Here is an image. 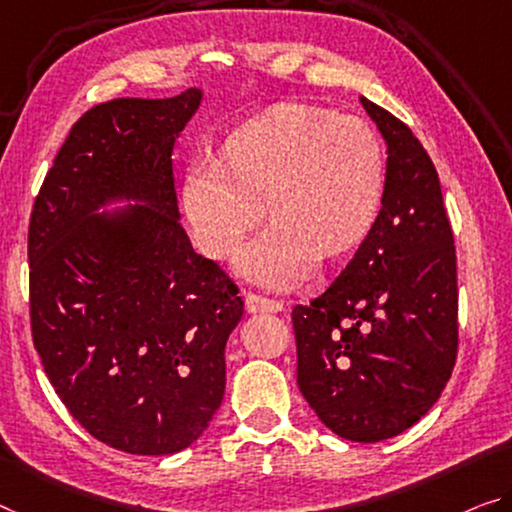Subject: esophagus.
Here are the masks:
<instances>
[{
    "mask_svg": "<svg viewBox=\"0 0 512 512\" xmlns=\"http://www.w3.org/2000/svg\"><path fill=\"white\" fill-rule=\"evenodd\" d=\"M245 306L249 313H279V311H283L281 300H272V297H265L258 293H247Z\"/></svg>",
    "mask_w": 512,
    "mask_h": 512,
    "instance_id": "34e87169",
    "label": "esophagus"
}]
</instances>
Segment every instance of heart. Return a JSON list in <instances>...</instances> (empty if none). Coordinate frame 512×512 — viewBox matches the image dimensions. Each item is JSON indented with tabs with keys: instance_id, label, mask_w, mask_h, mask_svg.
Wrapping results in <instances>:
<instances>
[{
	"instance_id": "heart-1",
	"label": "heart",
	"mask_w": 512,
	"mask_h": 512,
	"mask_svg": "<svg viewBox=\"0 0 512 512\" xmlns=\"http://www.w3.org/2000/svg\"><path fill=\"white\" fill-rule=\"evenodd\" d=\"M384 199L382 141L359 116L274 105L238 125L215 164H194L183 208L199 247L224 258L265 215L274 226L242 251L238 267L272 288L302 281L318 258L364 245Z\"/></svg>"
}]
</instances>
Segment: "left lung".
<instances>
[{
    "label": "left lung",
    "instance_id": "8db88e82",
    "mask_svg": "<svg viewBox=\"0 0 512 512\" xmlns=\"http://www.w3.org/2000/svg\"><path fill=\"white\" fill-rule=\"evenodd\" d=\"M387 141L380 217L332 286L293 309L297 387L350 442H382L437 403L458 357V270L437 169L407 125L361 98Z\"/></svg>",
    "mask_w": 512,
    "mask_h": 512
}]
</instances>
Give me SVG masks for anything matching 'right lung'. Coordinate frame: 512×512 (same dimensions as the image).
Instances as JSON below:
<instances>
[{
  "label": "right lung",
  "mask_w": 512,
  "mask_h": 512,
  "mask_svg": "<svg viewBox=\"0 0 512 512\" xmlns=\"http://www.w3.org/2000/svg\"><path fill=\"white\" fill-rule=\"evenodd\" d=\"M201 91L116 98L70 128L29 217V320L50 384L98 442L183 451L224 398L229 334L245 311L178 222L171 153ZM132 198L123 216L95 210Z\"/></svg>",
  "instance_id": "add662e5"
}]
</instances>
